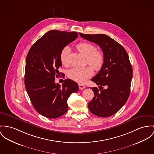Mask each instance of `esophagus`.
Segmentation results:
<instances>
[{
	"mask_svg": "<svg viewBox=\"0 0 154 154\" xmlns=\"http://www.w3.org/2000/svg\"><path fill=\"white\" fill-rule=\"evenodd\" d=\"M79 88L80 90H83V89L85 88V86L83 85V84H79Z\"/></svg>",
	"mask_w": 154,
	"mask_h": 154,
	"instance_id": "34e87169",
	"label": "esophagus"
}]
</instances>
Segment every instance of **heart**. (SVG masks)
<instances>
[{"label": "heart", "mask_w": 154, "mask_h": 154, "mask_svg": "<svg viewBox=\"0 0 154 154\" xmlns=\"http://www.w3.org/2000/svg\"><path fill=\"white\" fill-rule=\"evenodd\" d=\"M76 48L77 50L85 57V62L90 66L83 68H72L68 72V76L72 80L79 82L84 83L87 79H90L93 74V69L100 70L104 61V54L100 50H96V47L92 43L83 42L79 43ZM70 51V48L67 46L63 48L60 53V60L61 63L67 66V57Z\"/></svg>", "instance_id": "1"}]
</instances>
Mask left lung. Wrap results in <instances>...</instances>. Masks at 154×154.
I'll return each instance as SVG.
<instances>
[{
  "mask_svg": "<svg viewBox=\"0 0 154 154\" xmlns=\"http://www.w3.org/2000/svg\"><path fill=\"white\" fill-rule=\"evenodd\" d=\"M79 34L97 44L104 57L101 69L91 80L99 88H91L94 96L88 104V109L97 116L110 117L124 106L130 94L132 69L128 55L124 48L108 35Z\"/></svg>",
  "mask_w": 154,
  "mask_h": 154,
  "instance_id": "obj_1",
  "label": "left lung"
}]
</instances>
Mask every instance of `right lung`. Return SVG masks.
<instances>
[{
    "label": "right lung",
    "mask_w": 154,
    "mask_h": 154,
    "mask_svg": "<svg viewBox=\"0 0 154 154\" xmlns=\"http://www.w3.org/2000/svg\"><path fill=\"white\" fill-rule=\"evenodd\" d=\"M77 37L78 33L74 32L48 31L35 42L27 55L26 90L35 110L47 118L57 119L64 115L68 110L69 97L79 91L78 84L70 79H66L62 85L54 82L61 67L62 49Z\"/></svg>",
    "instance_id": "obj_1"
}]
</instances>
